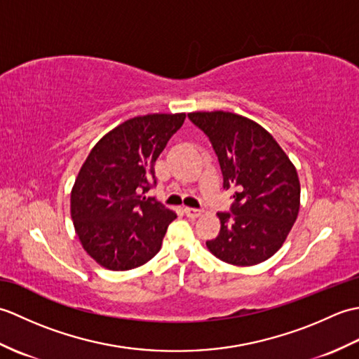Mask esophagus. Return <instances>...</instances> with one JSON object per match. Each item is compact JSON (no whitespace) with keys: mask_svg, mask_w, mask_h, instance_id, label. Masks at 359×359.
I'll return each mask as SVG.
<instances>
[{"mask_svg":"<svg viewBox=\"0 0 359 359\" xmlns=\"http://www.w3.org/2000/svg\"><path fill=\"white\" fill-rule=\"evenodd\" d=\"M184 211H185V215L191 219H197L203 215L202 210H196V208H185Z\"/></svg>","mask_w":359,"mask_h":359,"instance_id":"34e87169","label":"esophagus"}]
</instances>
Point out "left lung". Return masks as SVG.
Wrapping results in <instances>:
<instances>
[{"label":"left lung","mask_w":359,"mask_h":359,"mask_svg":"<svg viewBox=\"0 0 359 359\" xmlns=\"http://www.w3.org/2000/svg\"><path fill=\"white\" fill-rule=\"evenodd\" d=\"M210 137L224 188H233L230 212L207 247L220 261L250 266L270 259L285 242L299 212L301 185L292 160L255 120L226 111L189 112Z\"/></svg>","instance_id":"obj_1"}]
</instances>
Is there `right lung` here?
Listing matches in <instances>:
<instances>
[{
    "label": "right lung",
    "mask_w": 359,
    "mask_h": 359,
    "mask_svg": "<svg viewBox=\"0 0 359 359\" xmlns=\"http://www.w3.org/2000/svg\"><path fill=\"white\" fill-rule=\"evenodd\" d=\"M187 114H148L104 134L81 165L71 217L81 247L103 269L133 270L154 257L177 217L152 197L154 163Z\"/></svg>",
    "instance_id": "add662e5"
}]
</instances>
